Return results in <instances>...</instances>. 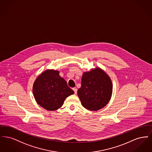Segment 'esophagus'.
Segmentation results:
<instances>
[{
	"label": "esophagus",
	"instance_id": "esophagus-1",
	"mask_svg": "<svg viewBox=\"0 0 152 152\" xmlns=\"http://www.w3.org/2000/svg\"><path fill=\"white\" fill-rule=\"evenodd\" d=\"M73 91H74V92H75V94H77V89L76 88H73Z\"/></svg>",
	"mask_w": 152,
	"mask_h": 152
}]
</instances>
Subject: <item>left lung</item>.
Listing matches in <instances>:
<instances>
[{
  "mask_svg": "<svg viewBox=\"0 0 152 152\" xmlns=\"http://www.w3.org/2000/svg\"><path fill=\"white\" fill-rule=\"evenodd\" d=\"M112 91L113 84L110 77L100 67H96L83 73L77 95L85 108L97 111L108 104Z\"/></svg>",
  "mask_w": 152,
  "mask_h": 152,
  "instance_id": "left-lung-1",
  "label": "left lung"
}]
</instances>
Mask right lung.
<instances>
[{"instance_id":"1","label":"right lung","mask_w":152,"mask_h":152,"mask_svg":"<svg viewBox=\"0 0 152 152\" xmlns=\"http://www.w3.org/2000/svg\"><path fill=\"white\" fill-rule=\"evenodd\" d=\"M32 92L37 103L50 111L61 107L65 99L74 94L66 81L59 75V71L52 69L44 71L37 76Z\"/></svg>"}]
</instances>
